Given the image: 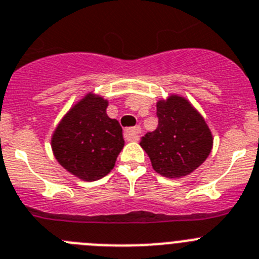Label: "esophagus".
Listing matches in <instances>:
<instances>
[{
    "mask_svg": "<svg viewBox=\"0 0 259 259\" xmlns=\"http://www.w3.org/2000/svg\"><path fill=\"white\" fill-rule=\"evenodd\" d=\"M141 132H142L141 126L127 127V129H125V132H124L125 139H126V141H137L139 137V134H141Z\"/></svg>",
    "mask_w": 259,
    "mask_h": 259,
    "instance_id": "34e87169",
    "label": "esophagus"
}]
</instances>
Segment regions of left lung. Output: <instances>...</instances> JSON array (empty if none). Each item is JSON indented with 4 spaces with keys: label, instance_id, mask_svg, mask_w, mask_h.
I'll return each instance as SVG.
<instances>
[{
    "label": "left lung",
    "instance_id": "1",
    "mask_svg": "<svg viewBox=\"0 0 259 259\" xmlns=\"http://www.w3.org/2000/svg\"><path fill=\"white\" fill-rule=\"evenodd\" d=\"M157 129L141 141L156 173L167 178L191 174L206 160L213 135L204 117L183 97L170 95L158 101Z\"/></svg>",
    "mask_w": 259,
    "mask_h": 259
}]
</instances>
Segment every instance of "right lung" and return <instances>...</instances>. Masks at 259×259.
Returning a JSON list of instances; mask_svg holds the SVG:
<instances>
[{
  "instance_id": "obj_1",
  "label": "right lung",
  "mask_w": 259,
  "mask_h": 259,
  "mask_svg": "<svg viewBox=\"0 0 259 259\" xmlns=\"http://www.w3.org/2000/svg\"><path fill=\"white\" fill-rule=\"evenodd\" d=\"M107 106L99 95L86 94L62 118L51 138L58 162L82 181L107 176L125 144L118 121L107 116Z\"/></svg>"
}]
</instances>
